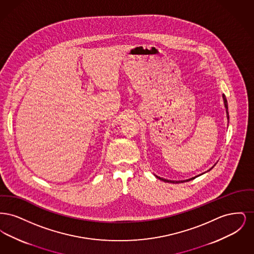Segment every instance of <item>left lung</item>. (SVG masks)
Instances as JSON below:
<instances>
[{
    "instance_id": "obj_1",
    "label": "left lung",
    "mask_w": 254,
    "mask_h": 254,
    "mask_svg": "<svg viewBox=\"0 0 254 254\" xmlns=\"http://www.w3.org/2000/svg\"><path fill=\"white\" fill-rule=\"evenodd\" d=\"M223 99H224V104H225V108H226V111H227V118H228V120H230V115H229V110H228V101H227V99H226V96L223 94ZM215 166V165H214ZM213 166V167H214ZM212 167V168H213ZM212 168L210 169H212ZM210 169H208L207 171H209ZM200 175H202V174H200ZM200 175H198V176H200ZM198 176H195V177H192V178H190V179H188V180H184V181H171V180H167V179H164V178H161V177H157L158 179H160V180H162V181L166 182V183H173V184H178V183H184V182H189L190 181V180H193L195 179L196 177H198Z\"/></svg>"
}]
</instances>
